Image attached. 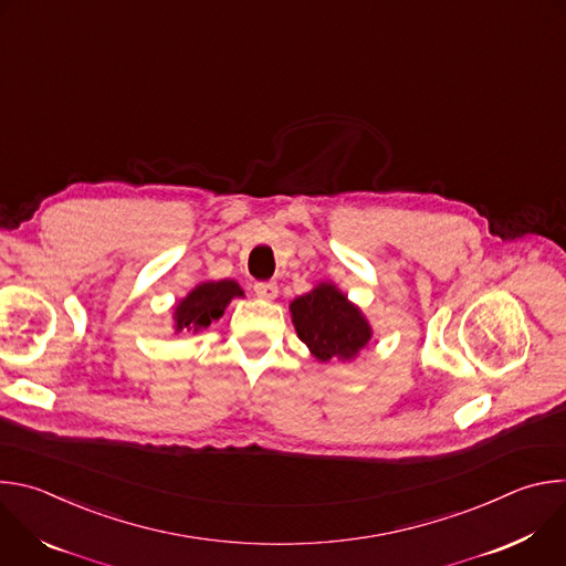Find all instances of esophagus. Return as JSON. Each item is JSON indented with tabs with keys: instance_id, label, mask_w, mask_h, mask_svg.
Instances as JSON below:
<instances>
[{
	"instance_id": "esophagus-1",
	"label": "esophagus",
	"mask_w": 566,
	"mask_h": 566,
	"mask_svg": "<svg viewBox=\"0 0 566 566\" xmlns=\"http://www.w3.org/2000/svg\"><path fill=\"white\" fill-rule=\"evenodd\" d=\"M277 284L275 282H258L255 284V295L262 300H275L277 297Z\"/></svg>"
}]
</instances>
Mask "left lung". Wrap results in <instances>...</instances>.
Returning a JSON list of instances; mask_svg holds the SVG:
<instances>
[{"label":"left lung","instance_id":"obj_1","mask_svg":"<svg viewBox=\"0 0 566 566\" xmlns=\"http://www.w3.org/2000/svg\"><path fill=\"white\" fill-rule=\"evenodd\" d=\"M297 338L319 360L352 363L369 345L374 329L369 319L334 282H319L291 304Z\"/></svg>","mask_w":566,"mask_h":566}]
</instances>
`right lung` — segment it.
Returning a JSON list of instances; mask_svg holds the SVG:
<instances>
[{
    "label": "right lung",
    "mask_w": 566,
    "mask_h": 566,
    "mask_svg": "<svg viewBox=\"0 0 566 566\" xmlns=\"http://www.w3.org/2000/svg\"><path fill=\"white\" fill-rule=\"evenodd\" d=\"M234 297H244V289L234 280H208L197 284L172 308L175 334H199L208 329Z\"/></svg>",
    "instance_id": "add662e5"
}]
</instances>
